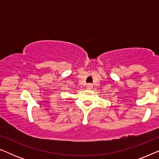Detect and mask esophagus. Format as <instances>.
<instances>
[{
	"label": "esophagus",
	"instance_id": "34e87169",
	"mask_svg": "<svg viewBox=\"0 0 159 159\" xmlns=\"http://www.w3.org/2000/svg\"><path fill=\"white\" fill-rule=\"evenodd\" d=\"M93 87V84L92 83H88L87 84V88L89 89V90H90V89H92Z\"/></svg>",
	"mask_w": 159,
	"mask_h": 159
}]
</instances>
